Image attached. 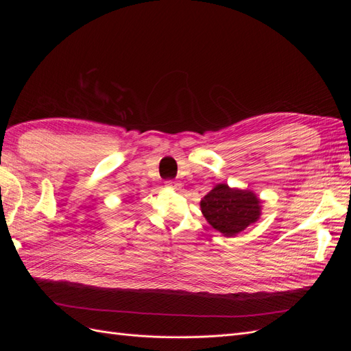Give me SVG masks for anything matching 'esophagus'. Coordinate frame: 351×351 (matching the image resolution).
Returning <instances> with one entry per match:
<instances>
[{
  "instance_id": "obj_1",
  "label": "esophagus",
  "mask_w": 351,
  "mask_h": 351,
  "mask_svg": "<svg viewBox=\"0 0 351 351\" xmlns=\"http://www.w3.org/2000/svg\"><path fill=\"white\" fill-rule=\"evenodd\" d=\"M165 186L168 189H171V190H180V189H182V184H180L178 182H174V180H168V182H165Z\"/></svg>"
}]
</instances>
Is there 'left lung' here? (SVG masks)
<instances>
[{
  "label": "left lung",
  "mask_w": 351,
  "mask_h": 351,
  "mask_svg": "<svg viewBox=\"0 0 351 351\" xmlns=\"http://www.w3.org/2000/svg\"><path fill=\"white\" fill-rule=\"evenodd\" d=\"M200 210L212 228L226 237H236L258 222L262 215V200L253 190L219 183L200 200Z\"/></svg>",
  "instance_id": "left-lung-1"
}]
</instances>
